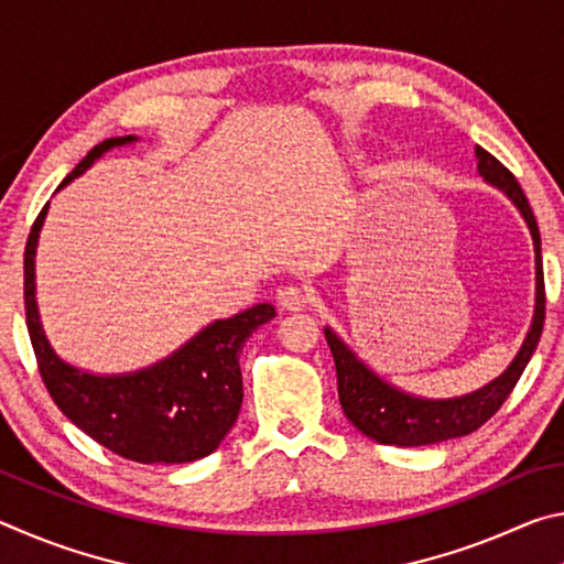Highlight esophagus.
I'll list each match as a JSON object with an SVG mask.
<instances>
[{"label":"esophagus","mask_w":564,"mask_h":564,"mask_svg":"<svg viewBox=\"0 0 564 564\" xmlns=\"http://www.w3.org/2000/svg\"><path fill=\"white\" fill-rule=\"evenodd\" d=\"M275 301H279V305L283 311H303L305 305H308V293H305L303 289H299V285H281L279 291H275Z\"/></svg>","instance_id":"obj_1"}]
</instances>
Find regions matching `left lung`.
<instances>
[{
    "label": "left lung",
    "instance_id": "8db88e82",
    "mask_svg": "<svg viewBox=\"0 0 564 564\" xmlns=\"http://www.w3.org/2000/svg\"><path fill=\"white\" fill-rule=\"evenodd\" d=\"M477 174L492 188H498L510 204L518 208L524 226L532 236L534 251V308L530 328L524 333L520 350L514 352L510 366L502 373L473 393L455 398H423L390 383L388 378L370 368L346 340L330 326L323 328L336 360L338 398L340 408L352 425L370 441L398 447H420L463 437L490 420L498 408L508 400L510 390L518 383L534 348H538L542 323H545V281H542V251L540 228L514 176L488 151L475 147Z\"/></svg>",
    "mask_w": 564,
    "mask_h": 564
}]
</instances>
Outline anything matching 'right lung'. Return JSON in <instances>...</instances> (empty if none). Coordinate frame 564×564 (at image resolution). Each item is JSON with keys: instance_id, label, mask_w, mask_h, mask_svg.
<instances>
[{"instance_id": "add662e5", "label": "right lung", "mask_w": 564, "mask_h": 564, "mask_svg": "<svg viewBox=\"0 0 564 564\" xmlns=\"http://www.w3.org/2000/svg\"><path fill=\"white\" fill-rule=\"evenodd\" d=\"M139 137H113L94 147L59 188L113 149ZM50 204L32 226L24 251L26 328L44 386L62 413L91 441L144 465L194 463L212 455L231 431L243 400L238 352L251 333L275 318L271 303H256L231 318H216L176 350L127 373H94L62 358L46 336L36 301V246Z\"/></svg>"}]
</instances>
